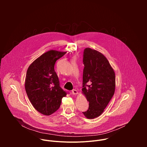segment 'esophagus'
<instances>
[{"label":"esophagus","mask_w":147,"mask_h":147,"mask_svg":"<svg viewBox=\"0 0 147 147\" xmlns=\"http://www.w3.org/2000/svg\"><path fill=\"white\" fill-rule=\"evenodd\" d=\"M71 92H72V94H73V95H77V94H78V91L76 90H73L72 91H71Z\"/></svg>","instance_id":"34e87169"}]
</instances>
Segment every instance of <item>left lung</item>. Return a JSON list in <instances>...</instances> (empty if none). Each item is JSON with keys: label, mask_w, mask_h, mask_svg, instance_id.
Instances as JSON below:
<instances>
[{"label": "left lung", "mask_w": 147, "mask_h": 147, "mask_svg": "<svg viewBox=\"0 0 147 147\" xmlns=\"http://www.w3.org/2000/svg\"><path fill=\"white\" fill-rule=\"evenodd\" d=\"M83 63L82 93L89 102V108L82 113L92 119L103 113L113 96L115 73L106 57L90 48L84 51Z\"/></svg>", "instance_id": "1"}]
</instances>
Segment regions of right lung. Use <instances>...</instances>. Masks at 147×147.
<instances>
[{
    "label": "right lung",
    "instance_id": "add662e5",
    "mask_svg": "<svg viewBox=\"0 0 147 147\" xmlns=\"http://www.w3.org/2000/svg\"><path fill=\"white\" fill-rule=\"evenodd\" d=\"M66 53L50 50L35 60L27 71L25 89L27 96L34 108L46 116L55 112L62 98L67 95L60 87L54 69L56 60Z\"/></svg>",
    "mask_w": 147,
    "mask_h": 147
}]
</instances>
